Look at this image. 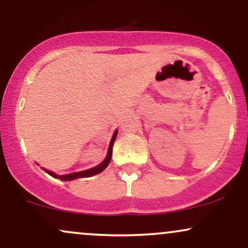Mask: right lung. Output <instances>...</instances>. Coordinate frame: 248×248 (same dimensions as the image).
Instances as JSON below:
<instances>
[{"instance_id": "1", "label": "right lung", "mask_w": 248, "mask_h": 248, "mask_svg": "<svg viewBox=\"0 0 248 248\" xmlns=\"http://www.w3.org/2000/svg\"><path fill=\"white\" fill-rule=\"evenodd\" d=\"M116 134H118V130H115L114 135H113L112 140H110V143H109V147H108V153H107V156L106 158H105L104 162L102 163L99 164L98 167H94L92 168V169H88V170H85V171H80V172H73V173H69V175H56V173H53L52 171H49V170L44 169L45 172L49 173L50 176H52V177L55 178H59L62 179V181H72V179H76V178H84V177H91V176L93 175H96V173L104 171L105 169H106L108 164H109L110 162V158H112V149H113V144H114V141L116 139Z\"/></svg>"}]
</instances>
